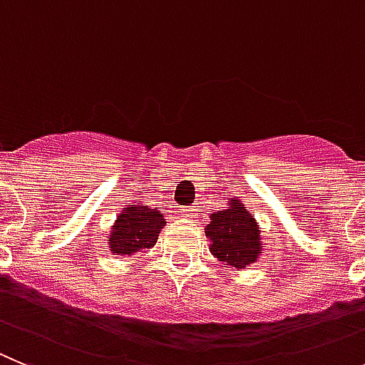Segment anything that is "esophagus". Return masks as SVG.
Returning a JSON list of instances; mask_svg holds the SVG:
<instances>
[{
  "label": "esophagus",
  "mask_w": 365,
  "mask_h": 365,
  "mask_svg": "<svg viewBox=\"0 0 365 365\" xmlns=\"http://www.w3.org/2000/svg\"><path fill=\"white\" fill-rule=\"evenodd\" d=\"M180 215H182L183 218H196V216H198V209H196V205L183 207V209H180Z\"/></svg>",
  "instance_id": "esophagus-1"
}]
</instances>
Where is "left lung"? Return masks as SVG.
Segmentation results:
<instances>
[{"instance_id":"left-lung-1","label":"left lung","mask_w":365,"mask_h":365,"mask_svg":"<svg viewBox=\"0 0 365 365\" xmlns=\"http://www.w3.org/2000/svg\"><path fill=\"white\" fill-rule=\"evenodd\" d=\"M205 236L209 251L220 264L231 269H245L262 255V229L247 207L231 198L227 209L212 212Z\"/></svg>"}]
</instances>
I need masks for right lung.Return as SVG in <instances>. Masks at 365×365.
I'll use <instances>...</instances> for the list:
<instances>
[{"label":"right lung","mask_w":365,"mask_h":365,"mask_svg":"<svg viewBox=\"0 0 365 365\" xmlns=\"http://www.w3.org/2000/svg\"><path fill=\"white\" fill-rule=\"evenodd\" d=\"M165 218L158 207H149L134 200L125 205L114 220L107 244L113 255L130 256L142 249L154 247L160 231L165 227Z\"/></svg>","instance_id":"add662e5"}]
</instances>
